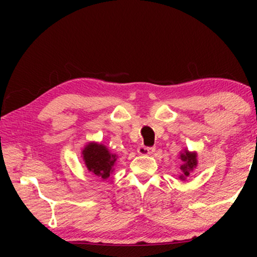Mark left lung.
Instances as JSON below:
<instances>
[{"instance_id":"8db88e82","label":"left lung","mask_w":257,"mask_h":257,"mask_svg":"<svg viewBox=\"0 0 257 257\" xmlns=\"http://www.w3.org/2000/svg\"><path fill=\"white\" fill-rule=\"evenodd\" d=\"M83 161L88 170L95 175L107 179L113 172V166L116 163V155L108 151V149L102 144L89 143L85 145L82 151Z\"/></svg>"}]
</instances>
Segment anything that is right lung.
Listing matches in <instances>:
<instances>
[{
  "instance_id": "add662e5",
  "label": "right lung",
  "mask_w": 257,
  "mask_h": 257,
  "mask_svg": "<svg viewBox=\"0 0 257 257\" xmlns=\"http://www.w3.org/2000/svg\"><path fill=\"white\" fill-rule=\"evenodd\" d=\"M181 161L184 162V164H182L181 168L180 169L182 170V173H184V175H181V178L180 179H184V176H188L190 175V173L192 172L193 168H196L197 166V153L196 152H190V151H186L184 153H181Z\"/></svg>"
}]
</instances>
